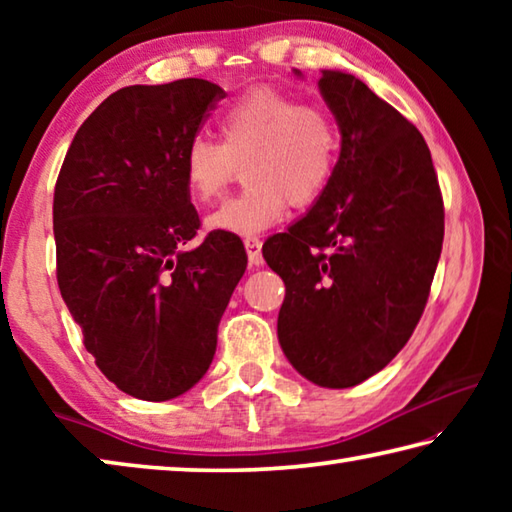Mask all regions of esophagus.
<instances>
[{"label": "esophagus", "mask_w": 512, "mask_h": 512, "mask_svg": "<svg viewBox=\"0 0 512 512\" xmlns=\"http://www.w3.org/2000/svg\"><path fill=\"white\" fill-rule=\"evenodd\" d=\"M244 246L248 250V264L250 266H262L264 257H262V239L259 237H246Z\"/></svg>", "instance_id": "obj_1"}]
</instances>
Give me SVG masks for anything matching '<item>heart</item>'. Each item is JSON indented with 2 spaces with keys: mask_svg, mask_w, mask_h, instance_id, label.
<instances>
[{
  "mask_svg": "<svg viewBox=\"0 0 512 512\" xmlns=\"http://www.w3.org/2000/svg\"><path fill=\"white\" fill-rule=\"evenodd\" d=\"M221 142L198 135L183 153V180L196 203L219 198L244 164L248 187L207 216L212 230L264 232L289 203L318 201L334 176L341 137L329 112L271 88L241 94L219 117Z\"/></svg>",
  "mask_w": 512,
  "mask_h": 512,
  "instance_id": "b5f03b06",
  "label": "heart"
}]
</instances>
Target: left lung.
I'll use <instances>...</instances> for the list:
<instances>
[{"label":"left lung","instance_id":"8db88e82","mask_svg":"<svg viewBox=\"0 0 512 512\" xmlns=\"http://www.w3.org/2000/svg\"><path fill=\"white\" fill-rule=\"evenodd\" d=\"M320 74L339 160L311 210L266 241L264 259L287 287L277 339L289 363L318 386L350 388L411 339L443 250L445 212L418 128L357 76Z\"/></svg>","mask_w":512,"mask_h":512}]
</instances>
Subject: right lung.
Here are the masks:
<instances>
[{
	"label": "right lung",
	"instance_id": "obj_1",
	"mask_svg": "<svg viewBox=\"0 0 512 512\" xmlns=\"http://www.w3.org/2000/svg\"><path fill=\"white\" fill-rule=\"evenodd\" d=\"M223 97L203 79L117 90L76 131L56 183L60 296L99 370L137 400L201 381L248 264L230 232L189 248L201 221L183 153Z\"/></svg>",
	"mask_w": 512,
	"mask_h": 512
}]
</instances>
